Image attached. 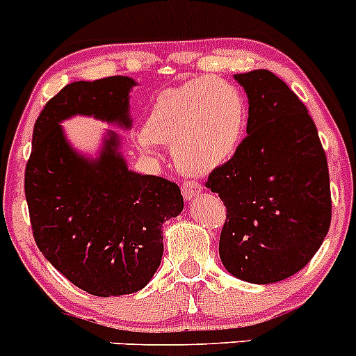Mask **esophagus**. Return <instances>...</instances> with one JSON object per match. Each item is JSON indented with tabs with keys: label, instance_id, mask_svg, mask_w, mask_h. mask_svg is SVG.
Returning a JSON list of instances; mask_svg holds the SVG:
<instances>
[{
	"label": "esophagus",
	"instance_id": "1",
	"mask_svg": "<svg viewBox=\"0 0 356 356\" xmlns=\"http://www.w3.org/2000/svg\"><path fill=\"white\" fill-rule=\"evenodd\" d=\"M182 197L186 198V200H193L197 195H200L202 191H204V188H202L198 182H193V181H188L182 184Z\"/></svg>",
	"mask_w": 356,
	"mask_h": 356
}]
</instances>
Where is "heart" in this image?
Instances as JSON below:
<instances>
[{"label": "heart", "instance_id": "heart-1", "mask_svg": "<svg viewBox=\"0 0 356 356\" xmlns=\"http://www.w3.org/2000/svg\"><path fill=\"white\" fill-rule=\"evenodd\" d=\"M245 129L248 103L242 92L214 75H202L156 96L135 144L144 154H152L158 144L174 147L184 174L207 175L234 158Z\"/></svg>", "mask_w": 356, "mask_h": 356}]
</instances>
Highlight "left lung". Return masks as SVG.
<instances>
[{
	"label": "left lung",
	"instance_id": "obj_1",
	"mask_svg": "<svg viewBox=\"0 0 356 356\" xmlns=\"http://www.w3.org/2000/svg\"><path fill=\"white\" fill-rule=\"evenodd\" d=\"M248 95V137L212 170L227 207L219 258L234 277L270 284L304 268L332 219L327 156L304 103L268 70L234 75Z\"/></svg>",
	"mask_w": 356,
	"mask_h": 356
}]
</instances>
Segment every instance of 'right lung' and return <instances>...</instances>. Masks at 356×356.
<instances>
[{
	"label": "right lung",
	"mask_w": 356,
	"mask_h": 356,
	"mask_svg": "<svg viewBox=\"0 0 356 356\" xmlns=\"http://www.w3.org/2000/svg\"><path fill=\"white\" fill-rule=\"evenodd\" d=\"M131 77L65 86L40 112L26 165V202L42 254L96 297L142 290L163 257V223L184 207L175 182L128 168L121 137L107 129L98 154L73 147L61 122L75 115L131 128Z\"/></svg>",
	"instance_id": "right-lung-1"
}]
</instances>
